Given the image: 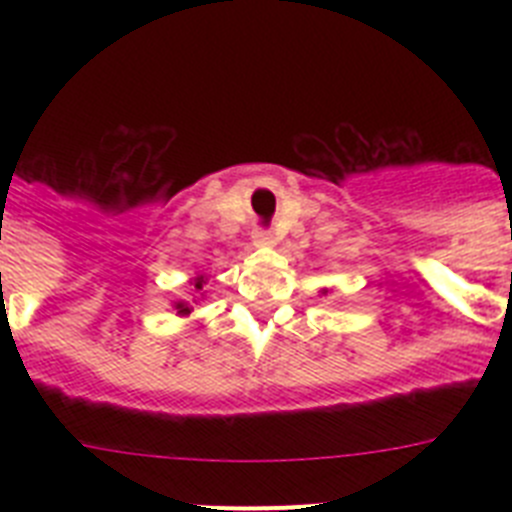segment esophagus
Instances as JSON below:
<instances>
[{"instance_id": "34e87169", "label": "esophagus", "mask_w": 512, "mask_h": 512, "mask_svg": "<svg viewBox=\"0 0 512 512\" xmlns=\"http://www.w3.org/2000/svg\"><path fill=\"white\" fill-rule=\"evenodd\" d=\"M253 243L256 246H271L274 243V233L269 228H256L253 230Z\"/></svg>"}]
</instances>
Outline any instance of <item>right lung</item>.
<instances>
[{
	"mask_svg": "<svg viewBox=\"0 0 512 512\" xmlns=\"http://www.w3.org/2000/svg\"><path fill=\"white\" fill-rule=\"evenodd\" d=\"M194 287H197V289H202V277L197 279V282H194ZM176 310H179V312H189V307L184 305V302H179V305H176Z\"/></svg>",
	"mask_w": 512,
	"mask_h": 512,
	"instance_id": "right-lung-1",
	"label": "right lung"
}]
</instances>
